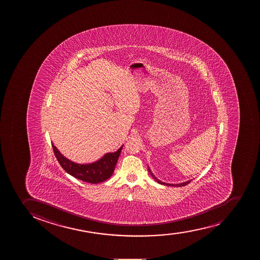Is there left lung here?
Listing matches in <instances>:
<instances>
[{
	"label": "left lung",
	"mask_w": 260,
	"mask_h": 260,
	"mask_svg": "<svg viewBox=\"0 0 260 260\" xmlns=\"http://www.w3.org/2000/svg\"><path fill=\"white\" fill-rule=\"evenodd\" d=\"M148 172L150 173V175H152V177L156 181H157V183H159V184H161V185H169V186H175V187H179V186H184V185H186L187 184H189V183L192 180H187V181H185V182L183 183H180V184H168V183L165 182H162L161 180H158V179H157L156 178V176H155L154 175H153V173L151 171V170H150V168L148 167Z\"/></svg>",
	"instance_id": "1"
}]
</instances>
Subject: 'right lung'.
Instances as JSON below:
<instances>
[{
  "instance_id": "add662e5",
  "label": "right lung",
  "mask_w": 260,
  "mask_h": 260,
  "mask_svg": "<svg viewBox=\"0 0 260 260\" xmlns=\"http://www.w3.org/2000/svg\"><path fill=\"white\" fill-rule=\"evenodd\" d=\"M52 145L57 161L68 174L91 184L103 182L112 176L123 146H121L116 152L105 153L95 162L78 164L64 157L53 143Z\"/></svg>"
}]
</instances>
